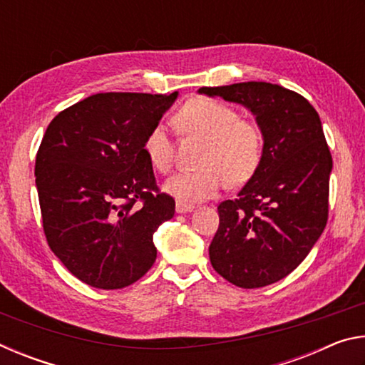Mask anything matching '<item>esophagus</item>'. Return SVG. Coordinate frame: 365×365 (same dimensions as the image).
<instances>
[{
	"label": "esophagus",
	"instance_id": "34e87169",
	"mask_svg": "<svg viewBox=\"0 0 365 365\" xmlns=\"http://www.w3.org/2000/svg\"><path fill=\"white\" fill-rule=\"evenodd\" d=\"M175 211H177V214L193 212V211H195V206H191V205H185V202H182V201H177V205H175Z\"/></svg>",
	"mask_w": 365,
	"mask_h": 365
}]
</instances>
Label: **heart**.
<instances>
[{"label":"heart","mask_w":365,"mask_h":365,"mask_svg":"<svg viewBox=\"0 0 365 365\" xmlns=\"http://www.w3.org/2000/svg\"><path fill=\"white\" fill-rule=\"evenodd\" d=\"M175 122L183 133L206 140L197 170H183L164 183V190L185 205L214 197L227 183L240 187L257 170L262 158L261 130L237 110L209 98H196L178 110ZM145 153L156 170L169 172L174 164V143L164 125L153 127Z\"/></svg>","instance_id":"b5f03b06"}]
</instances>
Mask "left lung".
I'll list each match as a JSON object with an SVG mask.
<instances>
[{
  "label": "left lung",
  "mask_w": 365,
  "mask_h": 365,
  "mask_svg": "<svg viewBox=\"0 0 365 365\" xmlns=\"http://www.w3.org/2000/svg\"><path fill=\"white\" fill-rule=\"evenodd\" d=\"M197 93L251 110L264 141L255 175L217 207L209 259L240 288L272 285L304 261L329 217L333 163L322 122L306 98L280 85L243 82Z\"/></svg>",
  "instance_id": "obj_1"
}]
</instances>
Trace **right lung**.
I'll return each instance as SVG.
<instances>
[{
	"label": "right lung",
	"instance_id": "obj_1",
	"mask_svg": "<svg viewBox=\"0 0 365 365\" xmlns=\"http://www.w3.org/2000/svg\"><path fill=\"white\" fill-rule=\"evenodd\" d=\"M177 96L91 95L43 135L35 160L43 228L51 251L86 285L128 287L156 261L153 235L174 217L175 201L158 195L145 140Z\"/></svg>",
	"mask_w": 365,
	"mask_h": 365
}]
</instances>
